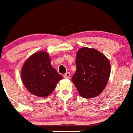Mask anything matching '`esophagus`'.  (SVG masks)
<instances>
[{
	"mask_svg": "<svg viewBox=\"0 0 133 133\" xmlns=\"http://www.w3.org/2000/svg\"><path fill=\"white\" fill-rule=\"evenodd\" d=\"M64 77L66 79H69L71 77V74L69 72H66L65 74H64Z\"/></svg>",
	"mask_w": 133,
	"mask_h": 133,
	"instance_id": "34e87169",
	"label": "esophagus"
}]
</instances>
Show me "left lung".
<instances>
[{"mask_svg":"<svg viewBox=\"0 0 133 133\" xmlns=\"http://www.w3.org/2000/svg\"><path fill=\"white\" fill-rule=\"evenodd\" d=\"M76 71L72 78L79 94L84 98L95 97L104 89L111 72L110 62L94 49L82 47L77 52Z\"/></svg>","mask_w":133,"mask_h":133,"instance_id":"8db88e82","label":"left lung"}]
</instances>
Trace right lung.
Masks as SVG:
<instances>
[{
  "mask_svg": "<svg viewBox=\"0 0 133 133\" xmlns=\"http://www.w3.org/2000/svg\"><path fill=\"white\" fill-rule=\"evenodd\" d=\"M46 52L40 51L32 55L25 61L21 71L22 82L34 95L46 97L53 92L62 77L51 64Z\"/></svg>",
  "mask_w": 133,
  "mask_h": 133,
  "instance_id": "obj_1",
  "label": "right lung"
}]
</instances>
